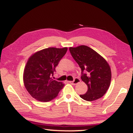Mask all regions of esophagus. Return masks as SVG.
Segmentation results:
<instances>
[{"label": "esophagus", "instance_id": "obj_1", "mask_svg": "<svg viewBox=\"0 0 133 133\" xmlns=\"http://www.w3.org/2000/svg\"><path fill=\"white\" fill-rule=\"evenodd\" d=\"M80 82V80L79 78H75L74 79V81H70L69 82L71 83V84H72V85H76L77 84V83H79Z\"/></svg>", "mask_w": 133, "mask_h": 133}]
</instances>
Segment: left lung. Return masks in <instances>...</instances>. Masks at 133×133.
Returning <instances> with one entry per match:
<instances>
[{
  "label": "left lung",
  "instance_id": "1",
  "mask_svg": "<svg viewBox=\"0 0 133 133\" xmlns=\"http://www.w3.org/2000/svg\"><path fill=\"white\" fill-rule=\"evenodd\" d=\"M71 56L81 68V78L88 87L86 94L80 97L87 101L99 99L106 93L111 84L109 65L97 52L87 46L70 47ZM86 72L83 74V71Z\"/></svg>",
  "mask_w": 133,
  "mask_h": 133
}]
</instances>
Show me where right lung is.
<instances>
[{"label": "right lung", "instance_id": "1", "mask_svg": "<svg viewBox=\"0 0 133 133\" xmlns=\"http://www.w3.org/2000/svg\"><path fill=\"white\" fill-rule=\"evenodd\" d=\"M67 47L48 48L33 53L28 59L23 73V82L32 97L49 102L56 97L64 83L52 79L53 72L65 55Z\"/></svg>", "mask_w": 133, "mask_h": 133}]
</instances>
